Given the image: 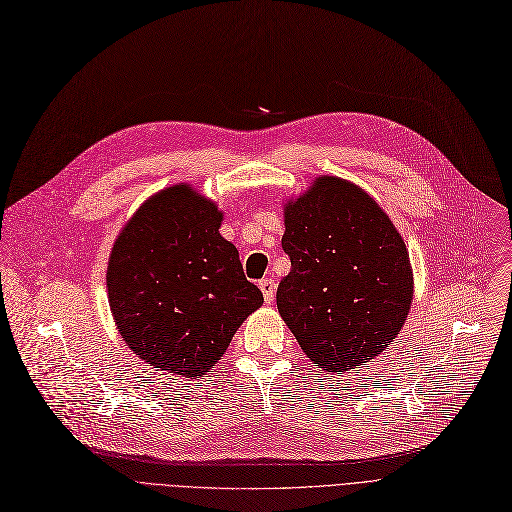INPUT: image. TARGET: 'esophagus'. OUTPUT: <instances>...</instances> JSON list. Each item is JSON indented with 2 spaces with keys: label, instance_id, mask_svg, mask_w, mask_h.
I'll return each instance as SVG.
<instances>
[{
  "label": "esophagus",
  "instance_id": "1",
  "mask_svg": "<svg viewBox=\"0 0 512 512\" xmlns=\"http://www.w3.org/2000/svg\"><path fill=\"white\" fill-rule=\"evenodd\" d=\"M259 289L263 293V299H266V304H272L276 295V282L272 278H263L259 280Z\"/></svg>",
  "mask_w": 512,
  "mask_h": 512
}]
</instances>
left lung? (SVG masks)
Masks as SVG:
<instances>
[{"mask_svg": "<svg viewBox=\"0 0 512 512\" xmlns=\"http://www.w3.org/2000/svg\"><path fill=\"white\" fill-rule=\"evenodd\" d=\"M282 249L291 272L276 306L316 367L356 369L399 335L413 299L409 253L365 189L318 177L285 204Z\"/></svg>", "mask_w": 512, "mask_h": 512, "instance_id": "1", "label": "left lung"}]
</instances>
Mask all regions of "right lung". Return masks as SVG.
<instances>
[{
  "instance_id": "add662e5",
  "label": "right lung",
  "mask_w": 512,
  "mask_h": 512,
  "mask_svg": "<svg viewBox=\"0 0 512 512\" xmlns=\"http://www.w3.org/2000/svg\"><path fill=\"white\" fill-rule=\"evenodd\" d=\"M223 213L187 183L145 200L113 242L107 295L128 348L156 371L202 377L263 304Z\"/></svg>"
}]
</instances>
